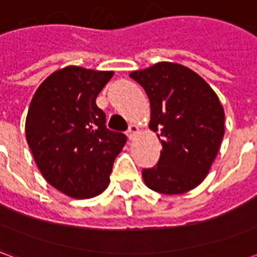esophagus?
<instances>
[{
    "label": "esophagus",
    "instance_id": "34e87169",
    "mask_svg": "<svg viewBox=\"0 0 257 257\" xmlns=\"http://www.w3.org/2000/svg\"><path fill=\"white\" fill-rule=\"evenodd\" d=\"M140 129L136 123H131L129 125V131H128V138L129 140H134L136 138V135H139Z\"/></svg>",
    "mask_w": 257,
    "mask_h": 257
}]
</instances>
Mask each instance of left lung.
I'll return each mask as SVG.
<instances>
[{
	"mask_svg": "<svg viewBox=\"0 0 257 257\" xmlns=\"http://www.w3.org/2000/svg\"><path fill=\"white\" fill-rule=\"evenodd\" d=\"M150 100L149 126L161 139L157 167L143 180L157 193L184 194L204 182L224 136V108L202 77L183 64L160 62L129 74Z\"/></svg>",
	"mask_w": 257,
	"mask_h": 257,
	"instance_id": "1",
	"label": "left lung"
}]
</instances>
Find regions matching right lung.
<instances>
[{
  "instance_id": "obj_1",
  "label": "right lung",
  "mask_w": 257,
  "mask_h": 257,
  "mask_svg": "<svg viewBox=\"0 0 257 257\" xmlns=\"http://www.w3.org/2000/svg\"><path fill=\"white\" fill-rule=\"evenodd\" d=\"M114 71L67 66L42 82L26 117V139L40 172L70 198L101 194L126 136L106 128L96 97Z\"/></svg>"
}]
</instances>
